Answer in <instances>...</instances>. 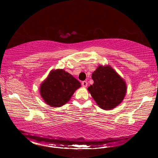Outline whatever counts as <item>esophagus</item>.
<instances>
[{
    "label": "esophagus",
    "instance_id": "esophagus-1",
    "mask_svg": "<svg viewBox=\"0 0 158 158\" xmlns=\"http://www.w3.org/2000/svg\"><path fill=\"white\" fill-rule=\"evenodd\" d=\"M81 85H82V86H83V87L85 88V87L87 86L88 83H87V81H82V82H81Z\"/></svg>",
    "mask_w": 158,
    "mask_h": 158
}]
</instances>
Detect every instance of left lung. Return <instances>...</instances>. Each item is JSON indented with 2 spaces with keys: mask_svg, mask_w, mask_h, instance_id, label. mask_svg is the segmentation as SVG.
Masks as SVG:
<instances>
[{
  "mask_svg": "<svg viewBox=\"0 0 158 158\" xmlns=\"http://www.w3.org/2000/svg\"><path fill=\"white\" fill-rule=\"evenodd\" d=\"M92 79L94 83L88 90L101 109L111 110L122 102L127 91L126 83L111 66H98Z\"/></svg>",
  "mask_w": 158,
  "mask_h": 158,
  "instance_id": "8db88e82",
  "label": "left lung"
}]
</instances>
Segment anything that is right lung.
<instances>
[{
  "instance_id": "obj_1",
  "label": "right lung",
  "mask_w": 158,
  "mask_h": 158,
  "mask_svg": "<svg viewBox=\"0 0 158 158\" xmlns=\"http://www.w3.org/2000/svg\"><path fill=\"white\" fill-rule=\"evenodd\" d=\"M81 87V84L64 69L52 70L42 83L40 92L48 105L60 107L70 100L74 91Z\"/></svg>"
}]
</instances>
